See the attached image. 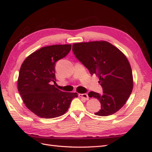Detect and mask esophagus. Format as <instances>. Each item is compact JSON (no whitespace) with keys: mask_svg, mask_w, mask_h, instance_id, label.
Listing matches in <instances>:
<instances>
[{"mask_svg":"<svg viewBox=\"0 0 152 152\" xmlns=\"http://www.w3.org/2000/svg\"><path fill=\"white\" fill-rule=\"evenodd\" d=\"M78 96L80 97V98H84L85 100H89V96H88V94H86V93H84V94H79Z\"/></svg>","mask_w":152,"mask_h":152,"instance_id":"esophagus-1","label":"esophagus"}]
</instances>
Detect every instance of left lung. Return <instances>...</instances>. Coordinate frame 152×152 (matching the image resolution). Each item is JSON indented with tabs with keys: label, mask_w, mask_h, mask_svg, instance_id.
I'll use <instances>...</instances> for the list:
<instances>
[{
	"label": "left lung",
	"mask_w": 152,
	"mask_h": 152,
	"mask_svg": "<svg viewBox=\"0 0 152 152\" xmlns=\"http://www.w3.org/2000/svg\"><path fill=\"white\" fill-rule=\"evenodd\" d=\"M72 51L91 75L99 77L103 93H89L101 104V109L94 114L105 116L115 113L124 106L133 87L132 70L126 56L105 41L74 43Z\"/></svg>",
	"instance_id": "obj_1"
}]
</instances>
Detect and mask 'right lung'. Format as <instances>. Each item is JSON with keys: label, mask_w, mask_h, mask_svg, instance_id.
<instances>
[{"label": "right lung", "mask_w": 152, "mask_h": 152, "mask_svg": "<svg viewBox=\"0 0 152 152\" xmlns=\"http://www.w3.org/2000/svg\"><path fill=\"white\" fill-rule=\"evenodd\" d=\"M71 45H54L33 52L21 65L18 91L26 107L39 117L53 118L64 115L76 93L57 89L55 65L71 50Z\"/></svg>", "instance_id": "right-lung-1"}]
</instances>
